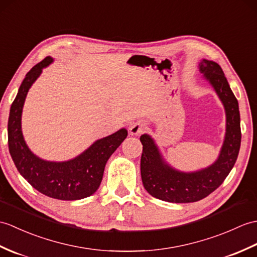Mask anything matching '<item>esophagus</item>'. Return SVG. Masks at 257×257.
I'll use <instances>...</instances> for the list:
<instances>
[{
    "label": "esophagus",
    "mask_w": 257,
    "mask_h": 257,
    "mask_svg": "<svg viewBox=\"0 0 257 257\" xmlns=\"http://www.w3.org/2000/svg\"><path fill=\"white\" fill-rule=\"evenodd\" d=\"M143 130H145V124L141 121H136L134 123H131V126L129 127V133L133 136H138L142 134Z\"/></svg>",
    "instance_id": "esophagus-1"
}]
</instances>
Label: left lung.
<instances>
[{"label": "left lung", "mask_w": 257, "mask_h": 257, "mask_svg": "<svg viewBox=\"0 0 257 257\" xmlns=\"http://www.w3.org/2000/svg\"><path fill=\"white\" fill-rule=\"evenodd\" d=\"M200 72L211 83L226 112V134L217 162L196 173H181L171 169L160 157L153 140L142 135L141 178L147 192L158 199L169 202H194L214 192L223 183L235 164L241 146L238 104L231 91L221 67L216 62L202 60Z\"/></svg>", "instance_id": "8db88e82"}]
</instances>
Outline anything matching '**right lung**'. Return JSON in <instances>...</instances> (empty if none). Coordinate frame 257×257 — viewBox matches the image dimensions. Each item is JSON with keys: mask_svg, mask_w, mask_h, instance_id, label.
<instances>
[{"mask_svg": "<svg viewBox=\"0 0 257 257\" xmlns=\"http://www.w3.org/2000/svg\"><path fill=\"white\" fill-rule=\"evenodd\" d=\"M52 61L46 57L26 74L11 106L8 133L9 150L21 175L39 193L60 200H76L93 195L99 187L107 160L128 135L120 129L97 140L85 152L68 162H47L31 152L21 129L23 105L29 87L40 75L43 68Z\"/></svg>", "mask_w": 257, "mask_h": 257, "instance_id": "1", "label": "right lung"}]
</instances>
